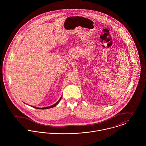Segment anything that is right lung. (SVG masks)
Here are the masks:
<instances>
[{
  "label": "right lung",
  "mask_w": 146,
  "mask_h": 146,
  "mask_svg": "<svg viewBox=\"0 0 146 146\" xmlns=\"http://www.w3.org/2000/svg\"><path fill=\"white\" fill-rule=\"evenodd\" d=\"M61 99H62V97L60 98V99L58 100V102H56L55 104H54V105H51V106H48V107H45V108H37V107H35V106H31V107H33V108H36V109H50V108H54V107H55V106H56L59 103V102H60V101L61 100Z\"/></svg>",
  "instance_id": "add662e5"
}]
</instances>
